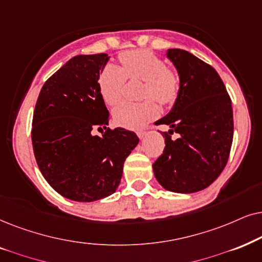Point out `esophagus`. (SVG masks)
I'll return each instance as SVG.
<instances>
[{"label": "esophagus", "mask_w": 262, "mask_h": 262, "mask_svg": "<svg viewBox=\"0 0 262 262\" xmlns=\"http://www.w3.org/2000/svg\"><path fill=\"white\" fill-rule=\"evenodd\" d=\"M137 134H138V137H139V138H140V139H144V138L146 137V134H147V133H146V132H145V130H139Z\"/></svg>", "instance_id": "34e87169"}]
</instances>
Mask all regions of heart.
<instances>
[{
  "instance_id": "heart-1",
  "label": "heart",
  "mask_w": 262,
  "mask_h": 262,
  "mask_svg": "<svg viewBox=\"0 0 262 262\" xmlns=\"http://www.w3.org/2000/svg\"><path fill=\"white\" fill-rule=\"evenodd\" d=\"M122 68L107 64L99 78V90L104 102L115 105L122 99L127 78L144 81L139 103L123 102L113 111L116 124L139 129L158 115L155 99L162 105H170L177 99L181 89L179 73L166 67L165 62L148 50H130L120 55Z\"/></svg>"
}]
</instances>
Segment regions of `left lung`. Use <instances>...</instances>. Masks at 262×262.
I'll return each mask as SVG.
<instances>
[{
	"label": "left lung",
	"mask_w": 262,
	"mask_h": 262,
	"mask_svg": "<svg viewBox=\"0 0 262 262\" xmlns=\"http://www.w3.org/2000/svg\"><path fill=\"white\" fill-rule=\"evenodd\" d=\"M167 58L180 75L181 89L171 111L156 124H167L163 155L153 172L166 190L195 193L207 188L228 163L233 138L231 99L213 67L181 49H169ZM175 131L180 135L172 141Z\"/></svg>",
	"instance_id": "obj_1"
}]
</instances>
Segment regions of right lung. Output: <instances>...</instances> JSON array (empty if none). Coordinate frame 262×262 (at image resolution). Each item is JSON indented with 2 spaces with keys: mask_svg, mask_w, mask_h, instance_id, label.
Wrapping results in <instances>:
<instances>
[{
  "mask_svg": "<svg viewBox=\"0 0 262 262\" xmlns=\"http://www.w3.org/2000/svg\"><path fill=\"white\" fill-rule=\"evenodd\" d=\"M107 61L106 54L71 58L45 81L34 107L31 135L38 167L58 194L74 201L115 193L124 160L139 144L134 132L106 127L109 111L98 80ZM95 128L102 137L93 135Z\"/></svg>",
  "mask_w": 262,
  "mask_h": 262,
  "instance_id": "obj_1",
  "label": "right lung"
}]
</instances>
